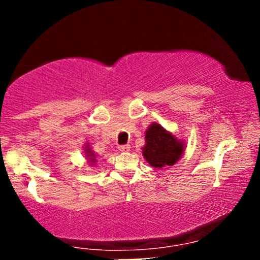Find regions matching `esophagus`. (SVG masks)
<instances>
[{
	"label": "esophagus",
	"mask_w": 260,
	"mask_h": 260,
	"mask_svg": "<svg viewBox=\"0 0 260 260\" xmlns=\"http://www.w3.org/2000/svg\"><path fill=\"white\" fill-rule=\"evenodd\" d=\"M118 149H120V151H122V153H127V151L131 150V145H121Z\"/></svg>",
	"instance_id": "1"
}]
</instances>
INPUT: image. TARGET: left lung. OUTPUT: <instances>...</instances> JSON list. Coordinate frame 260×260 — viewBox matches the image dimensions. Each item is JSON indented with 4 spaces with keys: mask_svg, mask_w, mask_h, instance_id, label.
<instances>
[{
    "mask_svg": "<svg viewBox=\"0 0 260 260\" xmlns=\"http://www.w3.org/2000/svg\"><path fill=\"white\" fill-rule=\"evenodd\" d=\"M144 136L145 144L142 148V154L153 168H171L183 156L186 150L184 140L165 129L160 123L151 122Z\"/></svg>",
    "mask_w": 260,
    "mask_h": 260,
    "instance_id": "8db88e82",
    "label": "left lung"
}]
</instances>
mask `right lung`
<instances>
[{
	"instance_id": "right-lung-1",
	"label": "right lung",
	"mask_w": 260,
	"mask_h": 260,
	"mask_svg": "<svg viewBox=\"0 0 260 260\" xmlns=\"http://www.w3.org/2000/svg\"><path fill=\"white\" fill-rule=\"evenodd\" d=\"M83 150H84V157H85L86 162H88V165L89 166L96 165V162H98L96 156H98V155L95 154V151L90 148L89 143H85L84 148H83Z\"/></svg>"
}]
</instances>
